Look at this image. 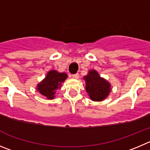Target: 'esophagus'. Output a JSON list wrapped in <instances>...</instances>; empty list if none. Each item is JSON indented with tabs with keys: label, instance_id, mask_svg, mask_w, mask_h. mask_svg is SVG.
I'll return each mask as SVG.
<instances>
[{
	"label": "esophagus",
	"instance_id": "esophagus-1",
	"mask_svg": "<svg viewBox=\"0 0 150 150\" xmlns=\"http://www.w3.org/2000/svg\"><path fill=\"white\" fill-rule=\"evenodd\" d=\"M72 77H73L74 78H75V79H78V78H79V74L76 73L75 74V75H72Z\"/></svg>",
	"mask_w": 150,
	"mask_h": 150
}]
</instances>
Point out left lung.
Masks as SVG:
<instances>
[{
	"instance_id": "left-lung-1",
	"label": "left lung",
	"mask_w": 150,
	"mask_h": 150,
	"mask_svg": "<svg viewBox=\"0 0 150 150\" xmlns=\"http://www.w3.org/2000/svg\"><path fill=\"white\" fill-rule=\"evenodd\" d=\"M83 80L86 82V90L93 101L104 100L110 93V83L101 78L96 70H90L87 75L83 77Z\"/></svg>"
}]
</instances>
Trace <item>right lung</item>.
<instances>
[{"label":"right lung","instance_id":"1","mask_svg":"<svg viewBox=\"0 0 150 150\" xmlns=\"http://www.w3.org/2000/svg\"><path fill=\"white\" fill-rule=\"evenodd\" d=\"M67 78L65 72H58L56 70H51L40 83L36 90L48 99H53L56 90L61 87L62 83Z\"/></svg>","mask_w":150,"mask_h":150}]
</instances>
